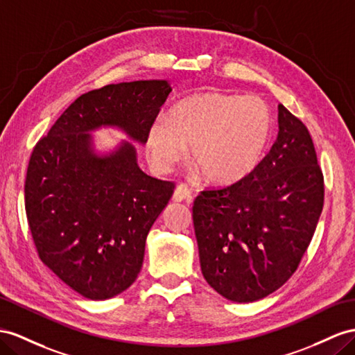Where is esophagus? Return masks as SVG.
<instances>
[{"mask_svg": "<svg viewBox=\"0 0 355 355\" xmlns=\"http://www.w3.org/2000/svg\"><path fill=\"white\" fill-rule=\"evenodd\" d=\"M172 199H174V201H177V202L190 201V199H192V195H190V189L186 184H178L174 190Z\"/></svg>", "mask_w": 355, "mask_h": 355, "instance_id": "obj_1", "label": "esophagus"}]
</instances>
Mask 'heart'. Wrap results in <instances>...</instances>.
Here are the masks:
<instances>
[{"mask_svg":"<svg viewBox=\"0 0 355 355\" xmlns=\"http://www.w3.org/2000/svg\"><path fill=\"white\" fill-rule=\"evenodd\" d=\"M270 136L266 100L211 91L180 100L169 116H156L147 133V153L153 168L168 174L186 157L190 145L193 174L228 186L257 169Z\"/></svg>","mask_w":355,"mask_h":355,"instance_id":"b5f03b06","label":"heart"}]
</instances>
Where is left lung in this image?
Listing matches in <instances>:
<instances>
[{"label":"left lung","instance_id":"obj_1","mask_svg":"<svg viewBox=\"0 0 355 355\" xmlns=\"http://www.w3.org/2000/svg\"><path fill=\"white\" fill-rule=\"evenodd\" d=\"M277 111V138L257 169L193 202L202 275L235 303L264 298L294 275L324 205L311 135L284 105Z\"/></svg>","mask_w":355,"mask_h":355}]
</instances>
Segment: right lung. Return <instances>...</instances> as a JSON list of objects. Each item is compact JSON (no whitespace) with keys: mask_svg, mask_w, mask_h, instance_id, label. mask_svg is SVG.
Here are the masks:
<instances>
[{"mask_svg":"<svg viewBox=\"0 0 355 355\" xmlns=\"http://www.w3.org/2000/svg\"><path fill=\"white\" fill-rule=\"evenodd\" d=\"M172 91L169 80L111 84L78 97L35 145L25 180V211L43 264L78 294L112 298L138 277L145 241L174 183L138 165L151 123ZM122 140L97 150L93 131Z\"/></svg>","mask_w":355,"mask_h":355,"instance_id":"1","label":"right lung"}]
</instances>
